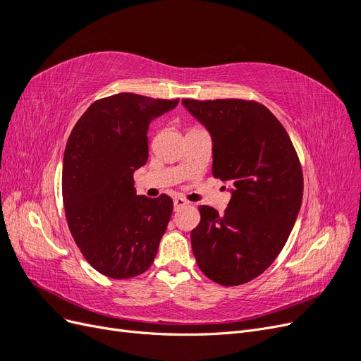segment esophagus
Here are the masks:
<instances>
[{"instance_id":"1","label":"esophagus","mask_w":361,"mask_h":361,"mask_svg":"<svg viewBox=\"0 0 361 361\" xmlns=\"http://www.w3.org/2000/svg\"><path fill=\"white\" fill-rule=\"evenodd\" d=\"M173 203H174V209H180V207H183V206H187L188 204V202L185 200V199H182V197H174V200H173Z\"/></svg>"}]
</instances>
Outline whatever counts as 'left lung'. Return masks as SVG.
I'll use <instances>...</instances> for the list:
<instances>
[{"label": "left lung", "mask_w": 361, "mask_h": 361, "mask_svg": "<svg viewBox=\"0 0 361 361\" xmlns=\"http://www.w3.org/2000/svg\"><path fill=\"white\" fill-rule=\"evenodd\" d=\"M183 106L212 137L214 178L233 185L223 215L200 206L191 247L203 274L223 286L259 277L280 255L302 200V170L286 133L265 105L244 99Z\"/></svg>", "instance_id": "left-lung-1"}]
</instances>
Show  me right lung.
Instances as JSON below:
<instances>
[{
  "instance_id": "add662e5",
  "label": "right lung",
  "mask_w": 361,
  "mask_h": 361,
  "mask_svg": "<svg viewBox=\"0 0 361 361\" xmlns=\"http://www.w3.org/2000/svg\"><path fill=\"white\" fill-rule=\"evenodd\" d=\"M178 102L108 96L87 108L69 135L61 174L68 226L85 260L106 277L143 274L157 256L173 200L137 195L134 171L149 157L150 122Z\"/></svg>"
}]
</instances>
